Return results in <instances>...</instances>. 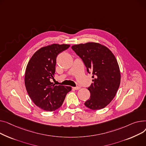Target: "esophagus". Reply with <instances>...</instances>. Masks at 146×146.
Here are the masks:
<instances>
[{
    "label": "esophagus",
    "mask_w": 146,
    "mask_h": 146,
    "mask_svg": "<svg viewBox=\"0 0 146 146\" xmlns=\"http://www.w3.org/2000/svg\"><path fill=\"white\" fill-rule=\"evenodd\" d=\"M81 88V87H73V89H74V90H80Z\"/></svg>",
    "instance_id": "esophagus-1"
}]
</instances>
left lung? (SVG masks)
<instances>
[{"instance_id": "8db88e82", "label": "left lung", "mask_w": 146, "mask_h": 146, "mask_svg": "<svg viewBox=\"0 0 146 146\" xmlns=\"http://www.w3.org/2000/svg\"><path fill=\"white\" fill-rule=\"evenodd\" d=\"M71 48L94 79L88 88L91 96L85 106L93 110L104 108L113 100L120 84V71L114 55L107 47L96 42L75 45Z\"/></svg>"}]
</instances>
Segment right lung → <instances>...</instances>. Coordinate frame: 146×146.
Instances as JSON below:
<instances>
[{"label": "right lung", "instance_id": "right-lung-1", "mask_svg": "<svg viewBox=\"0 0 146 146\" xmlns=\"http://www.w3.org/2000/svg\"><path fill=\"white\" fill-rule=\"evenodd\" d=\"M70 45H52L42 47L33 55L26 68L25 84L33 103L40 108L53 111L62 105L71 87L55 85L50 80L55 74L58 55Z\"/></svg>", "mask_w": 146, "mask_h": 146}]
</instances>
